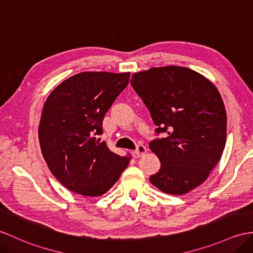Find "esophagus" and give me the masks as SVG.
I'll return each instance as SVG.
<instances>
[{"label": "esophagus", "mask_w": 253, "mask_h": 253, "mask_svg": "<svg viewBox=\"0 0 253 253\" xmlns=\"http://www.w3.org/2000/svg\"><path fill=\"white\" fill-rule=\"evenodd\" d=\"M146 153V148L144 145H138L137 146V149L134 150V152H133V154H134V156L136 157H141V156H143L144 154Z\"/></svg>", "instance_id": "obj_1"}]
</instances>
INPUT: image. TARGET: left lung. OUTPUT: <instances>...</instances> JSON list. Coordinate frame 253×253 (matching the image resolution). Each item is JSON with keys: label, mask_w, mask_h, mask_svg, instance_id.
<instances>
[{"label": "left lung", "mask_w": 253, "mask_h": 253, "mask_svg": "<svg viewBox=\"0 0 253 253\" xmlns=\"http://www.w3.org/2000/svg\"><path fill=\"white\" fill-rule=\"evenodd\" d=\"M130 83L156 132L167 133L149 144L161 162L150 182L166 194L184 195L206 181L224 150L226 112L220 92L204 75L178 66L133 73Z\"/></svg>", "instance_id": "1"}]
</instances>
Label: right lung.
Returning <instances> with one entry per match:
<instances>
[{
	"mask_svg": "<svg viewBox=\"0 0 253 253\" xmlns=\"http://www.w3.org/2000/svg\"><path fill=\"white\" fill-rule=\"evenodd\" d=\"M129 76V72H81L47 97L39 125L41 151L51 173L68 190L101 196L129 165L130 154L117 155L95 137L102 132L103 117Z\"/></svg>",
	"mask_w": 253,
	"mask_h": 253,
	"instance_id": "add662e5",
	"label": "right lung"
}]
</instances>
